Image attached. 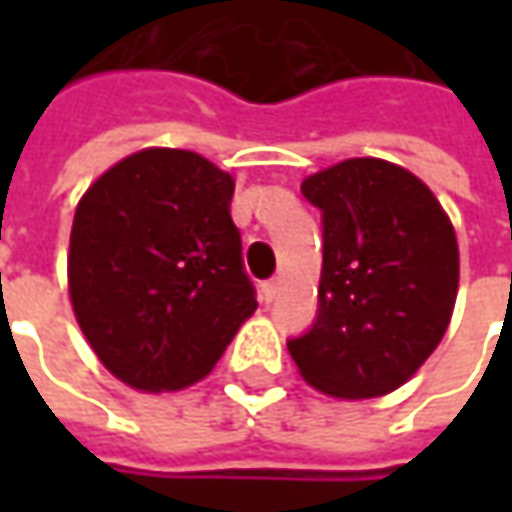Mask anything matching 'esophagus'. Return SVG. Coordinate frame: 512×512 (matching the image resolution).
Segmentation results:
<instances>
[{
    "label": "esophagus",
    "instance_id": "esophagus-1",
    "mask_svg": "<svg viewBox=\"0 0 512 512\" xmlns=\"http://www.w3.org/2000/svg\"><path fill=\"white\" fill-rule=\"evenodd\" d=\"M276 296H279V279H270L262 285V302L270 305V302H276Z\"/></svg>",
    "mask_w": 512,
    "mask_h": 512
}]
</instances>
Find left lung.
Here are the masks:
<instances>
[{
	"instance_id": "8db88e82",
	"label": "left lung",
	"mask_w": 512,
	"mask_h": 512,
	"mask_svg": "<svg viewBox=\"0 0 512 512\" xmlns=\"http://www.w3.org/2000/svg\"><path fill=\"white\" fill-rule=\"evenodd\" d=\"M302 196L322 210L319 310L287 350L327 396H384L422 367L450 325L453 225L422 179L382 159L307 176Z\"/></svg>"
}]
</instances>
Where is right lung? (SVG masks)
<instances>
[{"mask_svg":"<svg viewBox=\"0 0 512 512\" xmlns=\"http://www.w3.org/2000/svg\"><path fill=\"white\" fill-rule=\"evenodd\" d=\"M230 199L225 170L170 148L133 153L82 196L70 302L116 379L136 390L199 382L256 310Z\"/></svg>","mask_w":512,"mask_h":512,"instance_id":"add662e5","label":"right lung"}]
</instances>
